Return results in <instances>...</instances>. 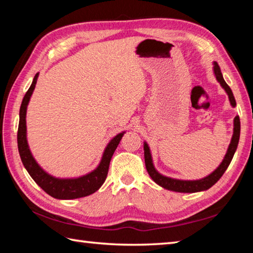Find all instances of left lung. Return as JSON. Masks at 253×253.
Returning a JSON list of instances; mask_svg holds the SVG:
<instances>
[{"label": "left lung", "instance_id": "obj_1", "mask_svg": "<svg viewBox=\"0 0 253 253\" xmlns=\"http://www.w3.org/2000/svg\"><path fill=\"white\" fill-rule=\"evenodd\" d=\"M214 74H215L217 81H219L220 84L224 88L226 93H228L231 105L235 107V105L237 104H235V99H234L232 90H231V88L229 87L228 84L224 81L223 76H222V72L220 69V66L217 65L216 62H214ZM239 138H240V118H239V116H237L234 118L233 136H232V139H231V143L229 145L228 152H226V154H225L224 160L222 161L221 165L215 170H214L212 174H210L209 176L204 177L202 179H199V181H181V179H174L170 177L163 176V175L158 173L155 169V168H154L151 152H149V147L146 143H144L145 165H146L147 172L149 174V176L152 177L153 181L157 183L158 185H161L162 187L166 188V190L181 192V193H194V192L204 191V190H208V188L213 186L214 184H215L221 178L222 175L224 174L226 169H228V166L230 165L231 161H232L235 151H237Z\"/></svg>", "mask_w": 253, "mask_h": 253}]
</instances>
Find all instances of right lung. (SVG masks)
I'll return each mask as SVG.
<instances>
[{"label":"right lung","instance_id":"1","mask_svg":"<svg viewBox=\"0 0 253 253\" xmlns=\"http://www.w3.org/2000/svg\"><path fill=\"white\" fill-rule=\"evenodd\" d=\"M39 74L34 76L32 84L30 85L29 90L25 93L20 108V122L18 128V148L20 153L21 161H22L24 168L27 169L34 182L39 185L45 193L52 196L54 199L59 200H72L88 196L99 188L104 184L105 179L108 174L109 163L111 157L114 155V152L116 151L119 142H121L124 132H121L117 136H115L110 143L107 145V147L102 155L101 162L98 168L92 170L91 173L78 178H55L51 175L46 174L42 169L38 163L34 160L31 152H30L28 142H27V123H25V116H27V107L29 104L30 97L36 87L37 79Z\"/></svg>","mask_w":253,"mask_h":253}]
</instances>
